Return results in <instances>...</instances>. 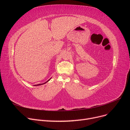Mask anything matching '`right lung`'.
<instances>
[{
  "mask_svg": "<svg viewBox=\"0 0 130 130\" xmlns=\"http://www.w3.org/2000/svg\"><path fill=\"white\" fill-rule=\"evenodd\" d=\"M50 79H51V78H50V79H49V80H48V81H46V82H45V83H44V84H38V85H34V86H40V85H44V84H45V83H46V82H48V81H49V80H50Z\"/></svg>",
  "mask_w": 130,
  "mask_h": 130,
  "instance_id": "add662e5",
  "label": "right lung"
}]
</instances>
